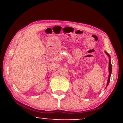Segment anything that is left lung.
Returning <instances> with one entry per match:
<instances>
[{
    "label": "left lung",
    "mask_w": 123,
    "mask_h": 123,
    "mask_svg": "<svg viewBox=\"0 0 123 123\" xmlns=\"http://www.w3.org/2000/svg\"><path fill=\"white\" fill-rule=\"evenodd\" d=\"M105 53L108 56L109 58V77H108V83H107V85L106 87L108 86L110 80H111V57H110L109 54L107 53L106 51H105Z\"/></svg>",
    "instance_id": "1"
}]
</instances>
